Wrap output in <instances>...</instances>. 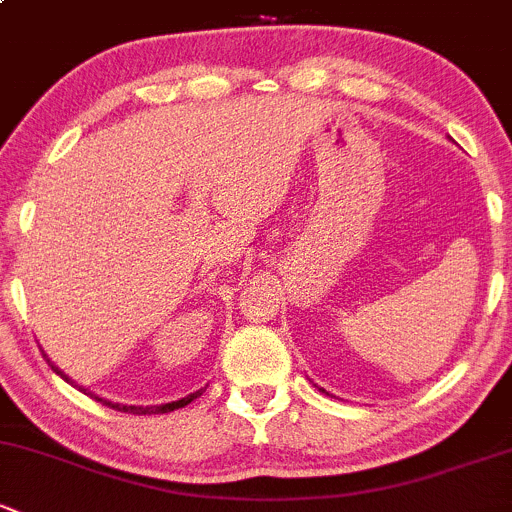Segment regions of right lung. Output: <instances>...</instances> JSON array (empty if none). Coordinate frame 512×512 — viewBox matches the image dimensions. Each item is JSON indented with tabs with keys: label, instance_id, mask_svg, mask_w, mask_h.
<instances>
[{
	"label": "right lung",
	"instance_id": "add662e5",
	"mask_svg": "<svg viewBox=\"0 0 512 512\" xmlns=\"http://www.w3.org/2000/svg\"><path fill=\"white\" fill-rule=\"evenodd\" d=\"M43 358H46V355H43ZM46 360H48V358H46ZM48 365H51V370H53V373H58V375H61V378L66 380V383L75 385L73 380L68 378L66 373H63V370H58L56 365L51 363V360H48ZM75 387H78V390H83L85 395L95 397V400L102 402V405H105V407H112V410H117V412H127V414H164V412H174V410H179V407H186L188 402H193V400H196V397H201V395H203V387H201V390L191 392V395L181 397V400H176V402H166V405H147V407H139V405H122V402H110V400H102V397L93 395V392H88V390H85V387H80V385H75Z\"/></svg>",
	"mask_w": 512,
	"mask_h": 512
}]
</instances>
